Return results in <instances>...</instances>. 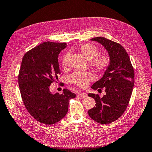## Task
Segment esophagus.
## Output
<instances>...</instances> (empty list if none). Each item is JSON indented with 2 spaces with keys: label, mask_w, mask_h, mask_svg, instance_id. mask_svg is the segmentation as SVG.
Segmentation results:
<instances>
[{
  "label": "esophagus",
  "mask_w": 152,
  "mask_h": 152,
  "mask_svg": "<svg viewBox=\"0 0 152 152\" xmlns=\"http://www.w3.org/2000/svg\"><path fill=\"white\" fill-rule=\"evenodd\" d=\"M78 96H80V97H87V94L86 93H79V94H78Z\"/></svg>",
  "instance_id": "34e87169"
}]
</instances>
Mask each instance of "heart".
<instances>
[{"label":"heart","instance_id":"heart-1","mask_svg":"<svg viewBox=\"0 0 152 152\" xmlns=\"http://www.w3.org/2000/svg\"><path fill=\"white\" fill-rule=\"evenodd\" d=\"M75 50L79 52L87 60L90 61V65L100 73L107 70L111 63V59L108 55L106 54H99L98 48L93 44H80L75 48ZM68 56V54L66 53L62 58L61 65L63 68L67 66ZM94 79V76L91 72H77L70 76L69 81L72 84L80 87H86L89 82L93 80Z\"/></svg>","mask_w":152,"mask_h":152}]
</instances>
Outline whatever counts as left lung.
Here are the masks:
<instances>
[{
	"mask_svg": "<svg viewBox=\"0 0 152 152\" xmlns=\"http://www.w3.org/2000/svg\"><path fill=\"white\" fill-rule=\"evenodd\" d=\"M96 41L107 50L111 63L102 79L92 86L96 90L104 88L106 94H88L96 101L94 108L88 111L89 117L96 122L108 124L120 117L129 103L134 87V68L129 56L122 45L102 37L91 39Z\"/></svg>",
	"mask_w": 152,
	"mask_h": 152,
	"instance_id": "1",
	"label": "left lung"
}]
</instances>
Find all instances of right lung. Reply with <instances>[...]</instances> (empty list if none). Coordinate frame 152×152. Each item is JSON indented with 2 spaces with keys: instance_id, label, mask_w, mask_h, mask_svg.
Masks as SVG:
<instances>
[{
  "instance_id": "1",
  "label": "right lung",
  "mask_w": 152,
  "mask_h": 152,
  "mask_svg": "<svg viewBox=\"0 0 152 152\" xmlns=\"http://www.w3.org/2000/svg\"><path fill=\"white\" fill-rule=\"evenodd\" d=\"M66 43L45 42L26 52L21 61L18 83L25 107L37 121L51 125L66 115L75 94L67 89L53 94L49 86L60 74L58 55Z\"/></svg>"
}]
</instances>
